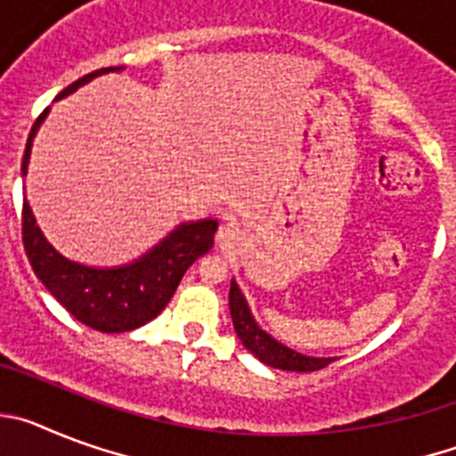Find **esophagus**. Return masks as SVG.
Returning a JSON list of instances; mask_svg holds the SVG:
<instances>
[{
  "label": "esophagus",
  "instance_id": "34e87169",
  "mask_svg": "<svg viewBox=\"0 0 456 456\" xmlns=\"http://www.w3.org/2000/svg\"><path fill=\"white\" fill-rule=\"evenodd\" d=\"M241 241V231L235 224H224L216 232V244L221 248H235Z\"/></svg>",
  "mask_w": 456,
  "mask_h": 456
}]
</instances>
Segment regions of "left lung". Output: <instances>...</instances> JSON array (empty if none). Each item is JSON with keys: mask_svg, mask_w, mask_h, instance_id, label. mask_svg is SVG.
Wrapping results in <instances>:
<instances>
[{"mask_svg": "<svg viewBox=\"0 0 456 456\" xmlns=\"http://www.w3.org/2000/svg\"><path fill=\"white\" fill-rule=\"evenodd\" d=\"M231 317L235 326L237 338L241 345L248 349L256 358H260L265 365H272L278 370H288V372H315V370L326 368L333 358H313L304 354L294 352L285 347L278 340H273L267 331H263L253 320L251 310H248L247 299L241 289L237 288L235 281H231Z\"/></svg>", "mask_w": 456, "mask_h": 456, "instance_id": "obj_1", "label": "left lung"}]
</instances>
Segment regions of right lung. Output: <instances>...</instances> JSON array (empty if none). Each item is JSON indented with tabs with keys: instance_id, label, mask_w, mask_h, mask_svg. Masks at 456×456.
I'll return each instance as SVG.
<instances>
[{
	"instance_id": "add662e5",
	"label": "right lung",
	"mask_w": 456,
	"mask_h": 456,
	"mask_svg": "<svg viewBox=\"0 0 456 456\" xmlns=\"http://www.w3.org/2000/svg\"><path fill=\"white\" fill-rule=\"evenodd\" d=\"M116 70L123 68H100L84 75L63 88L56 100L66 98L98 75ZM47 111L50 107L36 118L29 132L22 157V175H27L31 143ZM216 228L219 224L215 219L180 224L171 235L134 263L100 269L63 257L40 232L29 203L24 200L22 205V241L34 273L75 320L102 333L132 331L159 315L178 289L184 272L215 247Z\"/></svg>"
}]
</instances>
